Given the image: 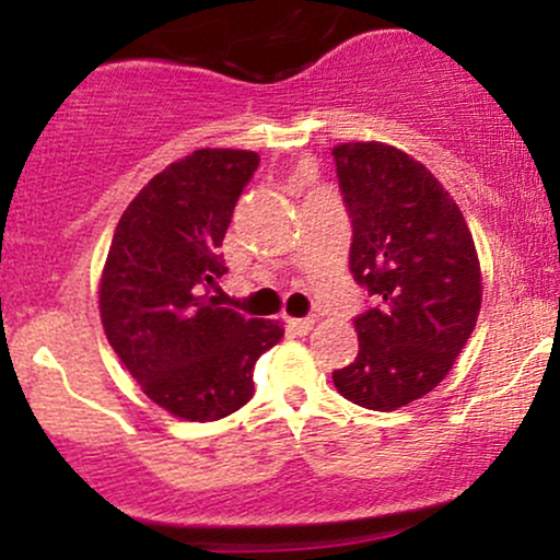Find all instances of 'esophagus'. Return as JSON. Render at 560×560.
<instances>
[{"mask_svg": "<svg viewBox=\"0 0 560 560\" xmlns=\"http://www.w3.org/2000/svg\"><path fill=\"white\" fill-rule=\"evenodd\" d=\"M287 326L294 334H307L316 326V318H287Z\"/></svg>", "mask_w": 560, "mask_h": 560, "instance_id": "esophagus-1", "label": "esophagus"}]
</instances>
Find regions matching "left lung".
I'll return each instance as SVG.
<instances>
[{
	"instance_id": "obj_1",
	"label": "left lung",
	"mask_w": 560,
	"mask_h": 560,
	"mask_svg": "<svg viewBox=\"0 0 560 560\" xmlns=\"http://www.w3.org/2000/svg\"><path fill=\"white\" fill-rule=\"evenodd\" d=\"M352 218L350 271L376 294L355 318L358 358L334 387L369 410L429 395L453 369L481 307V268L468 223L419 160L384 141L331 150Z\"/></svg>"
}]
</instances>
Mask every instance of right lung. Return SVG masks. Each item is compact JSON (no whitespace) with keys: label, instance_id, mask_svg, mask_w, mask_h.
Segmentation results:
<instances>
[{"label":"right lung","instance_id":"right-lung-1","mask_svg":"<svg viewBox=\"0 0 560 560\" xmlns=\"http://www.w3.org/2000/svg\"><path fill=\"white\" fill-rule=\"evenodd\" d=\"M258 152L205 147L141 186L115 226L100 276V318L115 355L152 402L218 421L253 397V365L284 337L279 320L221 307L208 287Z\"/></svg>","mask_w":560,"mask_h":560}]
</instances>
